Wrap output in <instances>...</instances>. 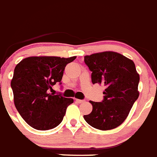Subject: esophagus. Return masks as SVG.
<instances>
[{
  "label": "esophagus",
  "mask_w": 157,
  "mask_h": 157,
  "mask_svg": "<svg viewBox=\"0 0 157 157\" xmlns=\"http://www.w3.org/2000/svg\"><path fill=\"white\" fill-rule=\"evenodd\" d=\"M76 101H77L78 103H84V100H83V99H76Z\"/></svg>",
  "instance_id": "obj_1"
}]
</instances>
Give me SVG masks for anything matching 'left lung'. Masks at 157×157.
I'll list each match as a JSON object with an SVG mask.
<instances>
[{"mask_svg": "<svg viewBox=\"0 0 157 157\" xmlns=\"http://www.w3.org/2000/svg\"><path fill=\"white\" fill-rule=\"evenodd\" d=\"M84 62L92 71V84L105 86L102 102L90 101L92 111L84 115L90 126L100 130L119 126L127 118L139 96L140 76L131 59L114 51L84 56Z\"/></svg>", "mask_w": 157, "mask_h": 157, "instance_id": "8db88e82", "label": "left lung"}]
</instances>
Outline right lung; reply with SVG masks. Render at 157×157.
Listing matches in <instances>:
<instances>
[{
	"label": "right lung",
	"instance_id": "add662e5",
	"mask_svg": "<svg viewBox=\"0 0 157 157\" xmlns=\"http://www.w3.org/2000/svg\"><path fill=\"white\" fill-rule=\"evenodd\" d=\"M55 56H33L16 65L11 81L14 103L27 123L38 130L58 126L65 116L72 98L49 93L62 81L65 67L76 59Z\"/></svg>",
	"mask_w": 157,
	"mask_h": 157
}]
</instances>
